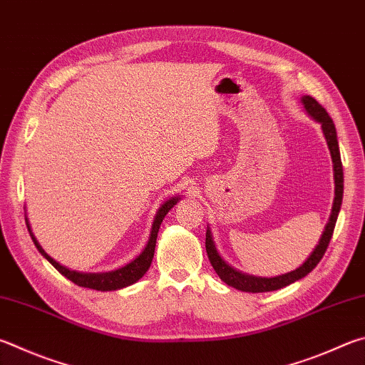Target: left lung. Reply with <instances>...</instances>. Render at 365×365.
<instances>
[{"label":"left lung","instance_id":"1","mask_svg":"<svg viewBox=\"0 0 365 365\" xmlns=\"http://www.w3.org/2000/svg\"><path fill=\"white\" fill-rule=\"evenodd\" d=\"M302 103L304 105V110L308 111L309 116L316 119L317 123H321L322 132H324V135H326V140L329 145L330 155H332L334 177H335V200H334L332 214H330L329 223H327L326 230H324L319 244H317L308 260L304 262L300 268L290 271V273H287V274L276 276V277H255V276L240 273V271L231 268L230 264L225 263L222 260V257L218 255L215 244H214V241H212L210 230H207V233H205V250H207V257L210 260V264L214 267L215 273L220 276V279L223 282H227L228 286L235 287L237 290H242V292H252V294L269 292V290L282 289V287L289 286V284L302 279V277L311 273V271L316 268V264L321 262V258L324 257V254H326V250L329 247L330 240H332L336 217H339V212L341 207V200H343V165H341V158H340L339 140H336L335 124L332 121V118L329 116L327 111L324 110L322 105L317 103L313 97L304 96L302 98Z\"/></svg>","mask_w":365,"mask_h":365}]
</instances>
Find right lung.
Returning a JSON list of instances; mask_svg holds the SVG:
<instances>
[{
    "label": "right lung",
    "instance_id": "add662e5",
    "mask_svg": "<svg viewBox=\"0 0 365 365\" xmlns=\"http://www.w3.org/2000/svg\"><path fill=\"white\" fill-rule=\"evenodd\" d=\"M178 197H172V200L165 201L160 210H158L156 218L153 222V228H151V236H150V241L147 244V247L142 252L140 255H138L134 262H130L129 264H125V267L119 268L116 271H110V273H101V274H84V273H76V271H70L68 268L62 267V264H58L56 260H52V258L46 254V252L39 246L38 241L35 240V236H33L31 230H30V225L29 220L25 218L26 222V228L30 231V236L33 242H35L36 249L41 252V255L48 258V262L54 267L58 273H62L67 279H70L71 282H75L76 286L79 287H89V289H94V290H116V289H123L125 286H130V284H134L135 281L140 279V277L147 273V269L150 268L151 260H153V255H155V247H156V237H158V231H160V227L163 223V218L165 217V214L174 207L177 204Z\"/></svg>",
    "mask_w": 365,
    "mask_h": 365
}]
</instances>
